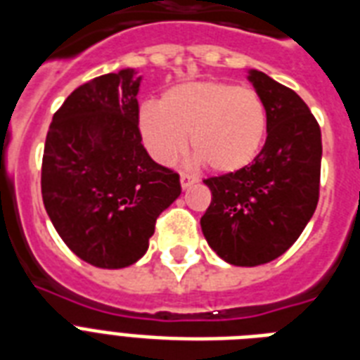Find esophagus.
<instances>
[{
    "mask_svg": "<svg viewBox=\"0 0 360 360\" xmlns=\"http://www.w3.org/2000/svg\"><path fill=\"white\" fill-rule=\"evenodd\" d=\"M195 182H197V178L191 176V174H188V172H182V174H180V184H182L184 189L191 188Z\"/></svg>",
    "mask_w": 360,
    "mask_h": 360,
    "instance_id": "obj_1",
    "label": "esophagus"
}]
</instances>
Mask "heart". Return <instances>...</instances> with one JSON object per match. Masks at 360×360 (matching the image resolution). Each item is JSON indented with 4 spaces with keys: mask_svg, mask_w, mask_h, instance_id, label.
Listing matches in <instances>:
<instances>
[{
    "mask_svg": "<svg viewBox=\"0 0 360 360\" xmlns=\"http://www.w3.org/2000/svg\"><path fill=\"white\" fill-rule=\"evenodd\" d=\"M141 134L156 160L171 163L188 145L214 171L249 165L266 134V109L257 91L229 82H195L169 89L162 103H145Z\"/></svg>",
    "mask_w": 360,
    "mask_h": 360,
    "instance_id": "heart-1",
    "label": "heart"
}]
</instances>
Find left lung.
Masks as SVG:
<instances>
[{"label": "left lung", "mask_w": 360, "mask_h": 360, "mask_svg": "<svg viewBox=\"0 0 360 360\" xmlns=\"http://www.w3.org/2000/svg\"><path fill=\"white\" fill-rule=\"evenodd\" d=\"M267 117L266 143L251 165L206 178L200 217L208 245L232 266H260L294 245L320 198L321 131L295 91L249 72Z\"/></svg>", "instance_id": "left-lung-1"}]
</instances>
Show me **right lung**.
<instances>
[{
  "label": "right lung",
  "instance_id": "1",
  "mask_svg": "<svg viewBox=\"0 0 360 360\" xmlns=\"http://www.w3.org/2000/svg\"><path fill=\"white\" fill-rule=\"evenodd\" d=\"M139 83L131 68L83 83L46 135V212L68 249L103 269L139 260L156 219L182 191L178 172L154 162L141 143Z\"/></svg>",
  "mask_w": 360,
  "mask_h": 360
}]
</instances>
